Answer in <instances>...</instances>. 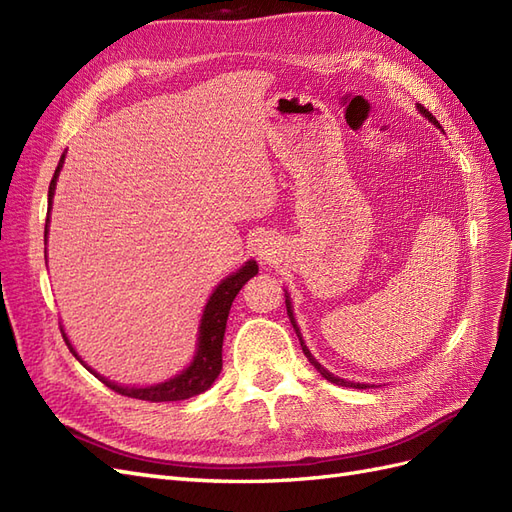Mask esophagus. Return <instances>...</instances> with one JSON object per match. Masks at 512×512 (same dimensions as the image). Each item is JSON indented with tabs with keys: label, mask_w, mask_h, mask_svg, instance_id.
I'll list each match as a JSON object with an SVG mask.
<instances>
[{
	"label": "esophagus",
	"mask_w": 512,
	"mask_h": 512,
	"mask_svg": "<svg viewBox=\"0 0 512 512\" xmlns=\"http://www.w3.org/2000/svg\"><path fill=\"white\" fill-rule=\"evenodd\" d=\"M260 243H258V256L260 258H265V260H269L271 258V254H273V250H271V245L267 243V241H262V239H258Z\"/></svg>",
	"instance_id": "34e87169"
}]
</instances>
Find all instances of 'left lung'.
Returning <instances> with one entry per match:
<instances>
[{
  "label": "left lung",
  "mask_w": 512,
  "mask_h": 512,
  "mask_svg": "<svg viewBox=\"0 0 512 512\" xmlns=\"http://www.w3.org/2000/svg\"><path fill=\"white\" fill-rule=\"evenodd\" d=\"M418 111H421V115H423V117H427V119L433 123V126H436V128H442L440 123H438V119L433 117V115L427 111L425 106L418 104ZM286 312H288V318H290V322H292L294 331H297V335H299V342H301V348H303V352H305V356H307V361L312 363V365H314V367L320 371L322 378H327L329 382H333V384H337V386H352V389H369V384H361V382H350V380H344V378H337V376H333L329 369H324V367H322V365H320V363L314 359L312 352H309V348H307V346H305V342H303V337H301V331H299V324H297V320H294V314H292V303H290L288 292H286Z\"/></svg>",
  "instance_id": "left-lung-1"
}]
</instances>
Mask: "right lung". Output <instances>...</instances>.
I'll list each match as a JSON object with an SVG mask.
<instances>
[{"label": "right lung", "mask_w": 512, "mask_h": 512, "mask_svg": "<svg viewBox=\"0 0 512 512\" xmlns=\"http://www.w3.org/2000/svg\"><path fill=\"white\" fill-rule=\"evenodd\" d=\"M64 158L66 156H61V160L55 168V175L51 179V185H49V213H51V205H53L55 183H57L61 166H64ZM49 213H46L44 237L49 235ZM256 273H258L256 260H247L237 273L228 275L226 280H222L218 284V288L213 290V294L205 305L203 318H200L198 346H196V354H194L192 363L185 367L181 374H177L175 378H170L166 382L151 384V386H121V384H115L108 378H102L100 374H96L94 369L85 365V361H81V356L74 352L66 333H64V339H66L70 352L81 361V365L87 371H91V374H94L96 378H100L108 386V389H113L119 395L143 399V401H156V404H158V401L190 399L194 395L205 393L209 386L215 382V378L220 376V371H222V344H224V331H226V320H228L230 305H232V301H235V297L239 294V290L243 288V284L250 280V277H254Z\"/></svg>", "instance_id": "obj_1"}]
</instances>
